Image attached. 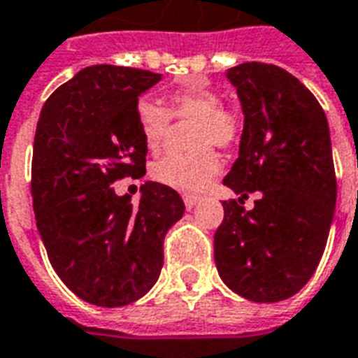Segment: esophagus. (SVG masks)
<instances>
[{"label": "esophagus", "instance_id": "34e87169", "mask_svg": "<svg viewBox=\"0 0 358 358\" xmlns=\"http://www.w3.org/2000/svg\"><path fill=\"white\" fill-rule=\"evenodd\" d=\"M199 201H201V199H199V197H193V195H185V197H184L185 208H187V210L195 208V204H197Z\"/></svg>", "mask_w": 358, "mask_h": 358}]
</instances>
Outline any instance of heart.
Here are the masks:
<instances>
[{
	"mask_svg": "<svg viewBox=\"0 0 358 358\" xmlns=\"http://www.w3.org/2000/svg\"><path fill=\"white\" fill-rule=\"evenodd\" d=\"M171 114L174 118L197 120L193 146L197 152L171 154L154 163L152 178L171 189L182 193H199L220 173V157L214 150L233 148L242 135V120L234 110L223 106L220 92L199 78L184 82L169 92V110L154 101L143 99L136 105V122L150 152H159L167 138Z\"/></svg>",
	"mask_w": 358,
	"mask_h": 358,
	"instance_id": "b5f03b06",
	"label": "heart"
}]
</instances>
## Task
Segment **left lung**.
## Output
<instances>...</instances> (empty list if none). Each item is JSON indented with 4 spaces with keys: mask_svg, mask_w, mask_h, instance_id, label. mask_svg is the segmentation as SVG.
Wrapping results in <instances>:
<instances>
[{
    "mask_svg": "<svg viewBox=\"0 0 358 358\" xmlns=\"http://www.w3.org/2000/svg\"><path fill=\"white\" fill-rule=\"evenodd\" d=\"M244 129L223 184L253 210L223 203L214 259L223 283L253 302H280L317 268L336 206L331 131L319 101L278 65L248 62L227 71Z\"/></svg>",
    "mask_w": 358,
    "mask_h": 358,
    "instance_id": "1",
    "label": "left lung"
}]
</instances>
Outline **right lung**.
<instances>
[{"mask_svg":"<svg viewBox=\"0 0 358 358\" xmlns=\"http://www.w3.org/2000/svg\"><path fill=\"white\" fill-rule=\"evenodd\" d=\"M161 80L152 71L92 65L46 99L31 161V197L41 240L62 282L90 304L118 308L154 287L163 240L184 215L178 193L159 182L141 201L113 184L146 173L138 97Z\"/></svg>","mask_w":358,"mask_h":358,"instance_id":"add662e5","label":"right lung"}]
</instances>
